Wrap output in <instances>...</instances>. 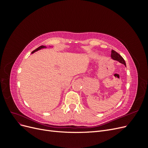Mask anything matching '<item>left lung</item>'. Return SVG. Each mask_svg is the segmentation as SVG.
Masks as SVG:
<instances>
[{"label":"left lung","mask_w":148,"mask_h":148,"mask_svg":"<svg viewBox=\"0 0 148 148\" xmlns=\"http://www.w3.org/2000/svg\"><path fill=\"white\" fill-rule=\"evenodd\" d=\"M111 57H112V59H113L115 60H117L119 62H120L121 64H124L125 66H126V63H125L123 58L116 51H115L114 50H112V51H111Z\"/></svg>","instance_id":"left-lung-1"}]
</instances>
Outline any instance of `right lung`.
<instances>
[{"instance_id": "right-lung-1", "label": "right lung", "mask_w": 148, "mask_h": 148, "mask_svg": "<svg viewBox=\"0 0 148 148\" xmlns=\"http://www.w3.org/2000/svg\"><path fill=\"white\" fill-rule=\"evenodd\" d=\"M45 47H46V46H39V47H38L37 49H35V50H34L32 52H31V53H34V52H36V51H38V50H39V49H42V48H45Z\"/></svg>"}]
</instances>
